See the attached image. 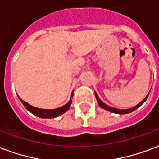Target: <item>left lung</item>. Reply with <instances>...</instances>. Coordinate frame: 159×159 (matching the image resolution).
<instances>
[{
  "label": "left lung",
  "instance_id": "1",
  "mask_svg": "<svg viewBox=\"0 0 159 159\" xmlns=\"http://www.w3.org/2000/svg\"><path fill=\"white\" fill-rule=\"evenodd\" d=\"M149 94V93H148ZM148 94L147 96H146V98L143 100V101L141 102H139L137 106H135L134 107H133V108H129V109H117V108H114V107H109L107 106V105H106V104L104 103L103 102H102L101 100H100V98H98V94L95 93V96H96V98H97V101H98V105L101 107H102V108H104L105 110H107V111H109V112H114V113H117V114H127V113H129V112H133L134 110H136L137 108H139V107L141 106L142 104L144 102L146 101L148 98Z\"/></svg>",
  "mask_w": 159,
  "mask_h": 159
}]
</instances>
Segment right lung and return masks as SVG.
<instances>
[{
  "instance_id": "add662e5",
  "label": "right lung",
  "mask_w": 159,
  "mask_h": 159,
  "mask_svg": "<svg viewBox=\"0 0 159 159\" xmlns=\"http://www.w3.org/2000/svg\"><path fill=\"white\" fill-rule=\"evenodd\" d=\"M73 96V92L71 93V96ZM20 99V101L21 102V103L24 105V107H26L29 112H31L32 114H34L36 117H42V118H54V117H57L58 116H60L62 113H64L65 112H66L69 108H70V106L71 104V99H70V101L64 106L61 107H58V108L56 109H41L37 108V107H35L31 106L29 103H27L26 102L23 101L22 99Z\"/></svg>"
}]
</instances>
